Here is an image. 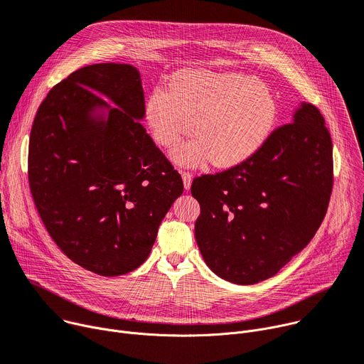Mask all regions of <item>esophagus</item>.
<instances>
[{"instance_id": "esophagus-1", "label": "esophagus", "mask_w": 364, "mask_h": 364, "mask_svg": "<svg viewBox=\"0 0 364 364\" xmlns=\"http://www.w3.org/2000/svg\"><path fill=\"white\" fill-rule=\"evenodd\" d=\"M180 173H181V177H183L184 188H186V190H188V188H190V186H191V178H193V176H191V173H190V171H186V170H181Z\"/></svg>"}]
</instances>
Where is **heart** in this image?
I'll return each mask as SVG.
<instances>
[{
  "label": "heart",
  "mask_w": 364,
  "mask_h": 364,
  "mask_svg": "<svg viewBox=\"0 0 364 364\" xmlns=\"http://www.w3.org/2000/svg\"><path fill=\"white\" fill-rule=\"evenodd\" d=\"M146 120L154 139L165 148L176 146L177 161L232 167L267 141L277 120V103L257 78L234 73L186 71L173 80V90L158 87L146 102ZM200 126L197 127L196 123Z\"/></svg>",
  "instance_id": "heart-1"
}]
</instances>
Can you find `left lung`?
Wrapping results in <instances>:
<instances>
[{"instance_id":"left-lung-1","label":"left lung","mask_w":364,"mask_h":364,"mask_svg":"<svg viewBox=\"0 0 364 364\" xmlns=\"http://www.w3.org/2000/svg\"><path fill=\"white\" fill-rule=\"evenodd\" d=\"M333 183L331 135L305 103L254 155L193 180L200 205L194 235L205 262L237 284L274 276L316 234Z\"/></svg>"}]
</instances>
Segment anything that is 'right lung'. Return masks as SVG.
Listing matches in <instances>:
<instances>
[{"instance_id": "1", "label": "right lung", "mask_w": 364, "mask_h": 364, "mask_svg": "<svg viewBox=\"0 0 364 364\" xmlns=\"http://www.w3.org/2000/svg\"><path fill=\"white\" fill-rule=\"evenodd\" d=\"M97 107L109 110L107 121L90 114ZM144 114L138 70L110 62L56 84L33 120L27 174L39 216L65 255L100 276L141 266L184 188Z\"/></svg>"}]
</instances>
